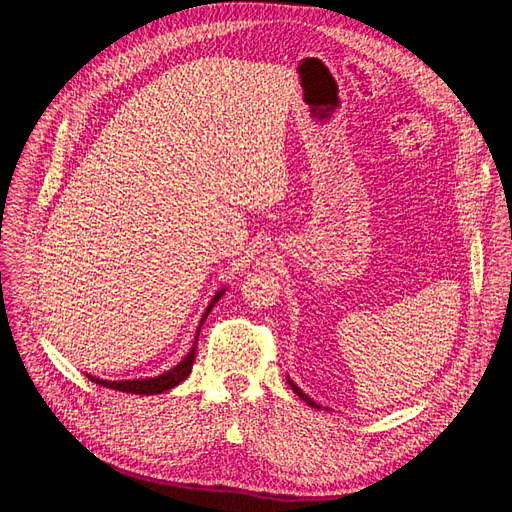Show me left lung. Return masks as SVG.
Segmentation results:
<instances>
[{
	"instance_id": "obj_1",
	"label": "left lung",
	"mask_w": 512,
	"mask_h": 512,
	"mask_svg": "<svg viewBox=\"0 0 512 512\" xmlns=\"http://www.w3.org/2000/svg\"><path fill=\"white\" fill-rule=\"evenodd\" d=\"M286 380H288V384L292 386V391H294V393H297V395H299V397H301V399L305 401V404H309V406H312V408H322L320 404H316V401H314L312 397H307V395H305V393H303V391L299 389V386H297V384H294V382L290 380V376H286Z\"/></svg>"
}]
</instances>
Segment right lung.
Masks as SVG:
<instances>
[{
	"label": "right lung",
	"mask_w": 512,
	"mask_h": 512,
	"mask_svg": "<svg viewBox=\"0 0 512 512\" xmlns=\"http://www.w3.org/2000/svg\"><path fill=\"white\" fill-rule=\"evenodd\" d=\"M226 292V288L218 290L213 294L211 303L207 305L203 318H200V324L196 329V337H194V344L190 348V352L183 356V361L177 363L175 367H170L168 371H164V374L156 376V378H138V380H102V378H96V376H89L91 382H96L100 386H106V389H115V391H121V393H132V395H160V393H166L170 389H175L177 384H181L185 378H188L192 374V365H194V359H196V344H198V333H200V327H203V322L207 320L209 312L215 307V303H218L222 299V294Z\"/></svg>",
	"instance_id": "right-lung-1"
}]
</instances>
